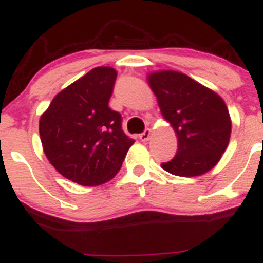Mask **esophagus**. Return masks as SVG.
<instances>
[{"label":"esophagus","mask_w":263,"mask_h":263,"mask_svg":"<svg viewBox=\"0 0 263 263\" xmlns=\"http://www.w3.org/2000/svg\"><path fill=\"white\" fill-rule=\"evenodd\" d=\"M150 136H151V129L146 128L141 135H140V140H141V141H147V140L150 139Z\"/></svg>","instance_id":"esophagus-1"}]
</instances>
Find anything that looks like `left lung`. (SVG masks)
<instances>
[{
	"label": "left lung",
	"mask_w": 263,
	"mask_h": 263,
	"mask_svg": "<svg viewBox=\"0 0 263 263\" xmlns=\"http://www.w3.org/2000/svg\"><path fill=\"white\" fill-rule=\"evenodd\" d=\"M148 85L160 112L178 136V150L161 168L174 176L196 177L213 169L229 144L232 121L224 100L177 71L150 73Z\"/></svg>",
	"instance_id": "left-lung-1"
}]
</instances>
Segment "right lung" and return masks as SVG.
<instances>
[{"label": "right lung", "instance_id": "1", "mask_svg": "<svg viewBox=\"0 0 263 263\" xmlns=\"http://www.w3.org/2000/svg\"><path fill=\"white\" fill-rule=\"evenodd\" d=\"M116 79L115 68H92L58 92L39 121L49 163L78 184L110 181L135 142L122 129L121 115L108 105Z\"/></svg>", "mask_w": 263, "mask_h": 263}]
</instances>
